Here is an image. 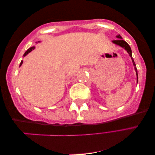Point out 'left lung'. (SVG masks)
Returning a JSON list of instances; mask_svg holds the SVG:
<instances>
[{"label": "left lung", "mask_w": 155, "mask_h": 155, "mask_svg": "<svg viewBox=\"0 0 155 155\" xmlns=\"http://www.w3.org/2000/svg\"><path fill=\"white\" fill-rule=\"evenodd\" d=\"M117 38H119L118 40H113V42L115 43V45H117L121 47L122 48H124V49L126 51H127V52L128 53L129 55H130V57L131 58L132 61H133V65L134 67H135V71H136V75H137V80L138 82V74H137V67H136V64L135 62H134V60L133 59V56H132V51L130 46H129V45L128 44L127 42L126 41H124V40L122 39V38L121 37L120 35H117Z\"/></svg>", "instance_id": "1"}]
</instances>
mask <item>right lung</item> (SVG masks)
Wrapping results in <instances>:
<instances>
[{
    "label": "right lung",
    "instance_id": "1",
    "mask_svg": "<svg viewBox=\"0 0 155 155\" xmlns=\"http://www.w3.org/2000/svg\"><path fill=\"white\" fill-rule=\"evenodd\" d=\"M35 49V47H30L29 48V49H27V51H26V52H25V54H24V55H23V56L25 57V55H27L28 54H29V53H30V52H31V51L32 50H34ZM22 63H23V61H21V62H20V66H21L22 65Z\"/></svg>",
    "mask_w": 155,
    "mask_h": 155
}]
</instances>
